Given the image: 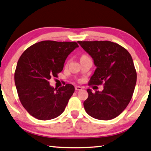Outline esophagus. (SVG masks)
<instances>
[{
  "label": "esophagus",
  "mask_w": 151,
  "mask_h": 151,
  "mask_svg": "<svg viewBox=\"0 0 151 151\" xmlns=\"http://www.w3.org/2000/svg\"><path fill=\"white\" fill-rule=\"evenodd\" d=\"M75 90L76 91H81V90H82V87L80 86H75Z\"/></svg>",
  "instance_id": "1"
}]
</instances>
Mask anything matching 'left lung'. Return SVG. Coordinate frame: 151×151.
Masks as SVG:
<instances>
[{
	"instance_id": "left-lung-1",
	"label": "left lung",
	"mask_w": 151,
	"mask_h": 151,
	"mask_svg": "<svg viewBox=\"0 0 151 151\" xmlns=\"http://www.w3.org/2000/svg\"><path fill=\"white\" fill-rule=\"evenodd\" d=\"M93 59L96 68L89 83L99 85L102 91L93 93L87 89L88 96L84 107L88 115L108 121L116 118L131 100L137 83V73L129 52L111 41H78Z\"/></svg>"
}]
</instances>
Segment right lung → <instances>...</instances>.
Here are the masks:
<instances>
[{
  "mask_svg": "<svg viewBox=\"0 0 151 151\" xmlns=\"http://www.w3.org/2000/svg\"><path fill=\"white\" fill-rule=\"evenodd\" d=\"M78 45L75 42L44 40L22 53L17 63L14 83L20 103L35 118L47 121L60 115L75 92L73 85L58 89L50 85L66 58Z\"/></svg>",
  "mask_w": 151,
  "mask_h": 151,
  "instance_id": "right-lung-1",
  "label": "right lung"
}]
</instances>
